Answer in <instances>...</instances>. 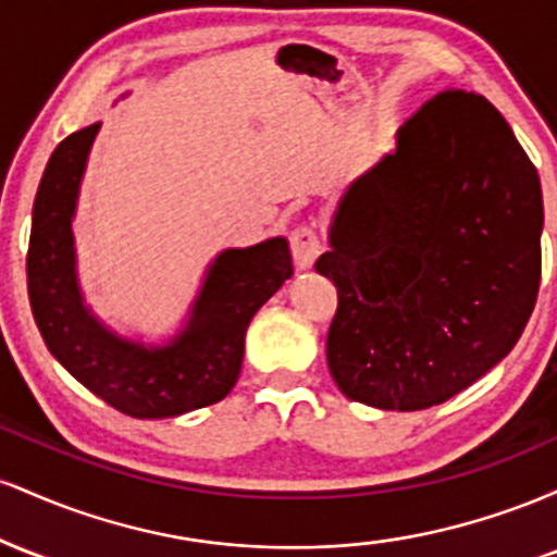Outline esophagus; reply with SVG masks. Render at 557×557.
<instances>
[{
	"mask_svg": "<svg viewBox=\"0 0 557 557\" xmlns=\"http://www.w3.org/2000/svg\"><path fill=\"white\" fill-rule=\"evenodd\" d=\"M290 251L296 259L298 270H309L314 264L319 253H322V240L314 225H300L290 233Z\"/></svg>",
	"mask_w": 557,
	"mask_h": 557,
	"instance_id": "esophagus-1",
	"label": "esophagus"
}]
</instances>
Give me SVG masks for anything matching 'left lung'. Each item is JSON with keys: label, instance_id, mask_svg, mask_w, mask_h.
I'll use <instances>...</instances> for the list:
<instances>
[{"label": "left lung", "instance_id": "1", "mask_svg": "<svg viewBox=\"0 0 557 557\" xmlns=\"http://www.w3.org/2000/svg\"><path fill=\"white\" fill-rule=\"evenodd\" d=\"M542 188L484 96L443 91L348 185L317 272L337 287L327 367L350 400L421 411L519 343L542 272Z\"/></svg>", "mask_w": 557, "mask_h": 557}]
</instances>
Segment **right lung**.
<instances>
[{"instance_id": "obj_1", "label": "right lung", "mask_w": 557, "mask_h": 557, "mask_svg": "<svg viewBox=\"0 0 557 557\" xmlns=\"http://www.w3.org/2000/svg\"><path fill=\"white\" fill-rule=\"evenodd\" d=\"M101 123L62 140L34 201L28 298L44 343L83 387L133 419H172L222 400L238 382L246 330L285 280V238L227 248L209 264L185 327L164 345L127 341L83 304L73 216L88 151Z\"/></svg>"}]
</instances>
